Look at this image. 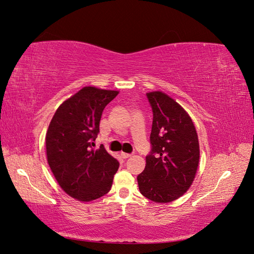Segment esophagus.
I'll list each match as a JSON object with an SVG mask.
<instances>
[{
  "mask_svg": "<svg viewBox=\"0 0 254 254\" xmlns=\"http://www.w3.org/2000/svg\"><path fill=\"white\" fill-rule=\"evenodd\" d=\"M121 157L123 159H127L129 157H131V155H130V153H126V152H121Z\"/></svg>",
  "mask_w": 254,
  "mask_h": 254,
  "instance_id": "34e87169",
  "label": "esophagus"
}]
</instances>
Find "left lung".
<instances>
[{
    "instance_id": "8db88e82",
    "label": "left lung",
    "mask_w": 254,
    "mask_h": 254,
    "mask_svg": "<svg viewBox=\"0 0 254 254\" xmlns=\"http://www.w3.org/2000/svg\"><path fill=\"white\" fill-rule=\"evenodd\" d=\"M153 120L151 152L137 176L141 194L151 201L167 203L190 188L199 165L198 135L183 107L162 91L148 92Z\"/></svg>"
}]
</instances>
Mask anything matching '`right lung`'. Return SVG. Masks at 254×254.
<instances>
[{
  "label": "right lung",
  "instance_id": "right-lung-1",
  "mask_svg": "<svg viewBox=\"0 0 254 254\" xmlns=\"http://www.w3.org/2000/svg\"><path fill=\"white\" fill-rule=\"evenodd\" d=\"M119 91L83 87L61 104L45 134L47 159L60 188L78 201L89 202L111 189L119 162L104 146L92 147L105 107Z\"/></svg>",
  "mask_w": 254,
  "mask_h": 254
}]
</instances>
